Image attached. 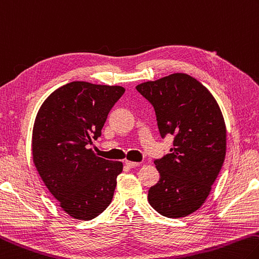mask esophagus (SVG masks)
Returning a JSON list of instances; mask_svg holds the SVG:
<instances>
[{"mask_svg": "<svg viewBox=\"0 0 259 259\" xmlns=\"http://www.w3.org/2000/svg\"><path fill=\"white\" fill-rule=\"evenodd\" d=\"M125 165H126V167L133 168V167L138 166L139 163L138 162H133V161H125Z\"/></svg>", "mask_w": 259, "mask_h": 259, "instance_id": "esophagus-1", "label": "esophagus"}]
</instances>
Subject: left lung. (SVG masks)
Listing matches in <instances>:
<instances>
[{
	"label": "left lung",
	"mask_w": 259,
	"mask_h": 259,
	"mask_svg": "<svg viewBox=\"0 0 259 259\" xmlns=\"http://www.w3.org/2000/svg\"><path fill=\"white\" fill-rule=\"evenodd\" d=\"M136 89L154 106L162 138L175 136L170 153L155 159L159 180L148 190L152 207L179 219L198 209L225 158L227 129L208 89L186 73H173Z\"/></svg>",
	"instance_id": "left-lung-1"
}]
</instances>
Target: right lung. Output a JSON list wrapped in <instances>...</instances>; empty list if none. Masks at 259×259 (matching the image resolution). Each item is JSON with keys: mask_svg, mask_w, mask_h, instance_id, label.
<instances>
[{"mask_svg": "<svg viewBox=\"0 0 259 259\" xmlns=\"http://www.w3.org/2000/svg\"><path fill=\"white\" fill-rule=\"evenodd\" d=\"M121 86L72 81L46 98L32 129V161L41 180L71 218L95 219L113 198L121 162L98 157L87 146L101 137Z\"/></svg>", "mask_w": 259, "mask_h": 259, "instance_id": "obj_1", "label": "right lung"}]
</instances>
